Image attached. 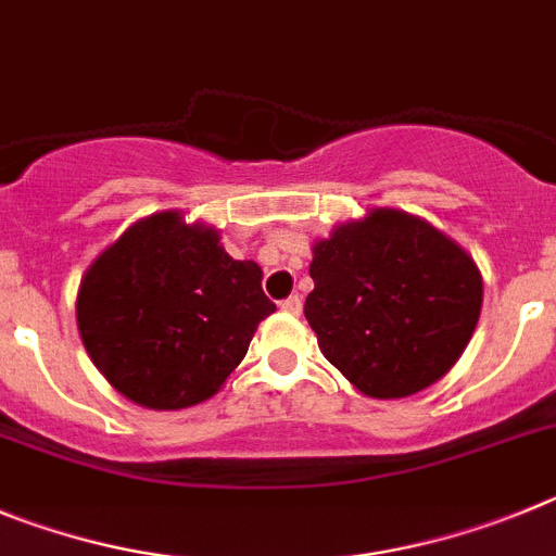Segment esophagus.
Listing matches in <instances>:
<instances>
[{
  "mask_svg": "<svg viewBox=\"0 0 556 556\" xmlns=\"http://www.w3.org/2000/svg\"><path fill=\"white\" fill-rule=\"evenodd\" d=\"M279 307H282L285 313H290V315H299V313H302V299H299V293H293V296L282 299V304H279Z\"/></svg>",
  "mask_w": 556,
  "mask_h": 556,
  "instance_id": "1",
  "label": "esophagus"
}]
</instances>
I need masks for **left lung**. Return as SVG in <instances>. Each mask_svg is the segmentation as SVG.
<instances>
[{
    "label": "left lung",
    "mask_w": 556,
    "mask_h": 556,
    "mask_svg": "<svg viewBox=\"0 0 556 556\" xmlns=\"http://www.w3.org/2000/svg\"><path fill=\"white\" fill-rule=\"evenodd\" d=\"M304 318L324 357L365 396L404 399L465 352L482 277L446 235L402 210H371L313 247Z\"/></svg>",
    "instance_id": "left-lung-1"
}]
</instances>
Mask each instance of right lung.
Returning <instances> with one entry per match:
<instances>
[{
    "label": "right lung",
    "mask_w": 556,
    "mask_h": 556,
    "mask_svg": "<svg viewBox=\"0 0 556 556\" xmlns=\"http://www.w3.org/2000/svg\"><path fill=\"white\" fill-rule=\"evenodd\" d=\"M263 271L232 260L218 232L157 213L132 224L85 271L77 327L118 393L152 409L204 402L238 368L277 304Z\"/></svg>",
    "instance_id": "right-lung-1"
}]
</instances>
